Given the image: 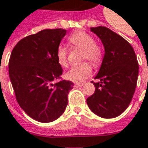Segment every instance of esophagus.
<instances>
[{
    "label": "esophagus",
    "instance_id": "1",
    "mask_svg": "<svg viewBox=\"0 0 148 148\" xmlns=\"http://www.w3.org/2000/svg\"><path fill=\"white\" fill-rule=\"evenodd\" d=\"M84 83H76V87H82V86H84Z\"/></svg>",
    "mask_w": 148,
    "mask_h": 148
}]
</instances>
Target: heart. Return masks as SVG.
I'll return each mask as SVG.
<instances>
[{"mask_svg":"<svg viewBox=\"0 0 148 148\" xmlns=\"http://www.w3.org/2000/svg\"><path fill=\"white\" fill-rule=\"evenodd\" d=\"M69 46L72 49L82 50L81 60H88L94 66H98L102 61L103 52L101 48L96 43L92 36L83 31L72 33L68 39ZM56 60L61 67L68 66V53L66 49L60 46L56 53ZM92 74V67L88 63H82L78 65L72 66L66 73V77L73 82L80 83L84 81Z\"/></svg>","mask_w":148,"mask_h":148,"instance_id":"1","label":"heart"}]
</instances>
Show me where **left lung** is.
<instances>
[{"label":"left lung","mask_w":148,"mask_h":148,"mask_svg":"<svg viewBox=\"0 0 148 148\" xmlns=\"http://www.w3.org/2000/svg\"><path fill=\"white\" fill-rule=\"evenodd\" d=\"M105 49L102 64L93 82L95 92L87 99L93 113L104 119L121 115L129 106L135 93L139 64L134 49L124 38L111 29L91 28Z\"/></svg>","instance_id":"1"}]
</instances>
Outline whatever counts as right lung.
<instances>
[{
	"mask_svg": "<svg viewBox=\"0 0 148 148\" xmlns=\"http://www.w3.org/2000/svg\"><path fill=\"white\" fill-rule=\"evenodd\" d=\"M65 34V29H55L28 36L16 45L9 58L16 99L26 114L39 122H52L62 115L74 85L61 79L63 69L56 57Z\"/></svg>",
	"mask_w": 148,
	"mask_h": 148,
	"instance_id": "right-lung-1",
	"label": "right lung"
}]
</instances>
